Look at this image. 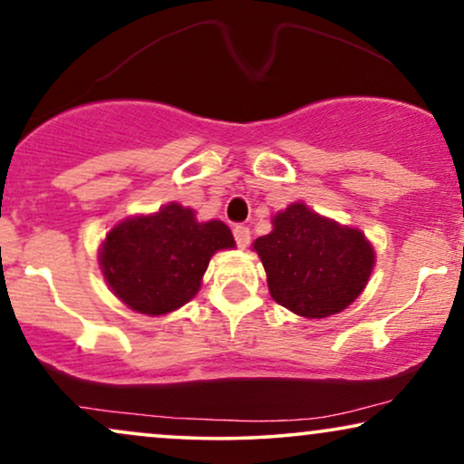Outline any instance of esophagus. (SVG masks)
Instances as JSON below:
<instances>
[{"label": "esophagus", "instance_id": "obj_1", "mask_svg": "<svg viewBox=\"0 0 464 464\" xmlns=\"http://www.w3.org/2000/svg\"><path fill=\"white\" fill-rule=\"evenodd\" d=\"M233 237H236V244L239 248H246L250 244V228L244 225H236L233 227Z\"/></svg>", "mask_w": 464, "mask_h": 464}]
</instances>
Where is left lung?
<instances>
[{
	"label": "left lung",
	"mask_w": 464,
	"mask_h": 464,
	"mask_svg": "<svg viewBox=\"0 0 464 464\" xmlns=\"http://www.w3.org/2000/svg\"><path fill=\"white\" fill-rule=\"evenodd\" d=\"M274 231L255 239L269 293L280 306L308 319L344 310L360 295L374 266L362 231L321 218L304 203L274 216Z\"/></svg>",
	"instance_id": "obj_1"
}]
</instances>
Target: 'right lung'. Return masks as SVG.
I'll use <instances>...</instances> for the list:
<instances>
[{"mask_svg":"<svg viewBox=\"0 0 464 464\" xmlns=\"http://www.w3.org/2000/svg\"><path fill=\"white\" fill-rule=\"evenodd\" d=\"M233 246L225 222H197L192 209L171 203L111 228L101 267L126 306L143 314H167L197 295L214 252Z\"/></svg>","mask_w":464,"mask_h":464,"instance_id":"obj_1","label":"right lung"}]
</instances>
